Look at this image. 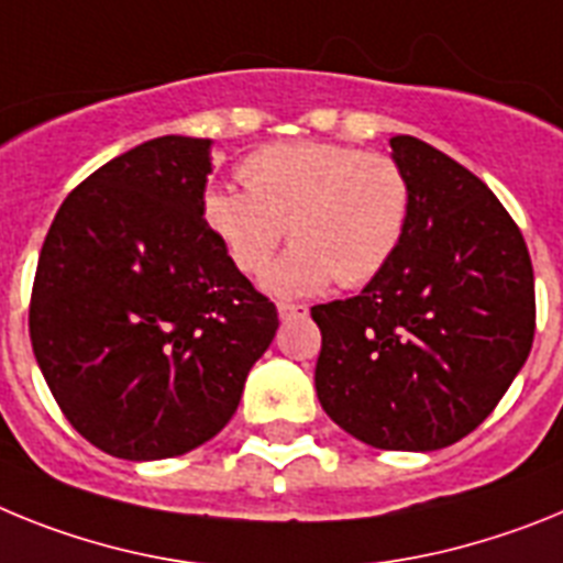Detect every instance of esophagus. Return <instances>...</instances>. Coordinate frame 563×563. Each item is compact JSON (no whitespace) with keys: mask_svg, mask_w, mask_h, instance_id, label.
I'll use <instances>...</instances> for the list:
<instances>
[{"mask_svg":"<svg viewBox=\"0 0 563 563\" xmlns=\"http://www.w3.org/2000/svg\"><path fill=\"white\" fill-rule=\"evenodd\" d=\"M277 314H280V320L306 317L309 314V306H306V302H280V306H277Z\"/></svg>","mask_w":563,"mask_h":563,"instance_id":"obj_1","label":"esophagus"}]
</instances>
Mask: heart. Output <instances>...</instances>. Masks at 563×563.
<instances>
[{"instance_id":"1","label":"heart","mask_w":563,"mask_h":563,"mask_svg":"<svg viewBox=\"0 0 563 563\" xmlns=\"http://www.w3.org/2000/svg\"><path fill=\"white\" fill-rule=\"evenodd\" d=\"M243 187H212L203 221L241 275L266 272L283 234L295 246L263 277L275 297L360 288L397 257L410 223V180L394 155L295 141L243 158Z\"/></svg>"}]
</instances>
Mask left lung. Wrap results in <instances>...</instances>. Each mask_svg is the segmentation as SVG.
Wrapping results in <instances>:
<instances>
[{"label": "left lung", "instance_id": "obj_1", "mask_svg": "<svg viewBox=\"0 0 563 563\" xmlns=\"http://www.w3.org/2000/svg\"><path fill=\"white\" fill-rule=\"evenodd\" d=\"M410 180L397 257L356 297L311 309L314 385L345 433L383 451H439L490 417L536 334L521 229L482 178L413 135L390 139Z\"/></svg>", "mask_w": 563, "mask_h": 563}]
</instances>
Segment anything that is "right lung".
Segmentation results:
<instances>
[{"mask_svg": "<svg viewBox=\"0 0 563 563\" xmlns=\"http://www.w3.org/2000/svg\"><path fill=\"white\" fill-rule=\"evenodd\" d=\"M209 173V139L144 141L67 195L38 254L33 354L110 456H180L221 433L280 325L203 221Z\"/></svg>", "mask_w": 563, "mask_h": 563, "instance_id": "obj_1", "label": "right lung"}]
</instances>
